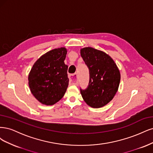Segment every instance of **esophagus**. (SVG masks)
Instances as JSON below:
<instances>
[{
    "instance_id": "1",
    "label": "esophagus",
    "mask_w": 153,
    "mask_h": 153,
    "mask_svg": "<svg viewBox=\"0 0 153 153\" xmlns=\"http://www.w3.org/2000/svg\"><path fill=\"white\" fill-rule=\"evenodd\" d=\"M71 81L72 82L73 85H77V73L72 74L68 75Z\"/></svg>"
}]
</instances>
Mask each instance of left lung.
Masks as SVG:
<instances>
[{
    "label": "left lung",
    "instance_id": "left-lung-1",
    "mask_svg": "<svg viewBox=\"0 0 153 153\" xmlns=\"http://www.w3.org/2000/svg\"><path fill=\"white\" fill-rule=\"evenodd\" d=\"M81 55L89 69L90 80L82 97L88 105L100 108L112 100L120 82V71L114 60L104 52L93 48H84Z\"/></svg>",
    "mask_w": 153,
    "mask_h": 153
}]
</instances>
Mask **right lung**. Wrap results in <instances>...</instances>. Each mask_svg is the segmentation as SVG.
Masks as SVG:
<instances>
[{
	"instance_id": "right-lung-1",
	"label": "right lung",
	"mask_w": 153,
	"mask_h": 153,
	"mask_svg": "<svg viewBox=\"0 0 153 153\" xmlns=\"http://www.w3.org/2000/svg\"><path fill=\"white\" fill-rule=\"evenodd\" d=\"M65 48L47 52L33 64L28 76V85L36 99L51 105L60 100L68 85V66L64 63Z\"/></svg>"
}]
</instances>
